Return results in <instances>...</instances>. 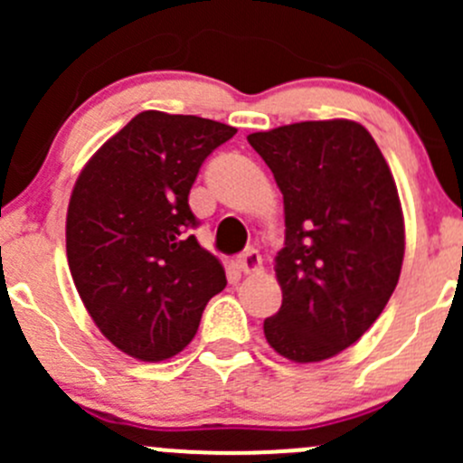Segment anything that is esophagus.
<instances>
[{"label":"esophagus","instance_id":"34e87169","mask_svg":"<svg viewBox=\"0 0 463 463\" xmlns=\"http://www.w3.org/2000/svg\"><path fill=\"white\" fill-rule=\"evenodd\" d=\"M237 269L241 273H255V270L261 269V255L255 249H249L237 258Z\"/></svg>","mask_w":463,"mask_h":463}]
</instances>
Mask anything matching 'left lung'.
Wrapping results in <instances>:
<instances>
[{
  "label": "left lung",
  "instance_id": "8db88e82",
  "mask_svg": "<svg viewBox=\"0 0 463 463\" xmlns=\"http://www.w3.org/2000/svg\"><path fill=\"white\" fill-rule=\"evenodd\" d=\"M284 197L275 258L282 307L264 320L279 356L318 363L356 343L394 293L405 253L394 176L354 120H305L249 137Z\"/></svg>",
  "mask_w": 463,
  "mask_h": 463
}]
</instances>
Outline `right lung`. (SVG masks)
I'll return each instance as SVG.
<instances>
[{
	"label": "right lung",
	"mask_w": 463,
	"mask_h": 463,
	"mask_svg": "<svg viewBox=\"0 0 463 463\" xmlns=\"http://www.w3.org/2000/svg\"><path fill=\"white\" fill-rule=\"evenodd\" d=\"M237 134L199 116L141 111L87 163L67 213V258L89 316L138 361L194 338L226 273L202 249L188 194L199 167Z\"/></svg>",
	"instance_id": "add662e5"
}]
</instances>
